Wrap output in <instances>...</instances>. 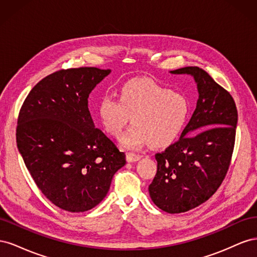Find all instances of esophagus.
I'll return each mask as SVG.
<instances>
[{
  "label": "esophagus",
  "mask_w": 257,
  "mask_h": 257,
  "mask_svg": "<svg viewBox=\"0 0 257 257\" xmlns=\"http://www.w3.org/2000/svg\"><path fill=\"white\" fill-rule=\"evenodd\" d=\"M139 159H141V155L137 154V153H133V152H128L126 154V161L128 163H133V162H136L138 161Z\"/></svg>",
  "instance_id": "obj_1"
}]
</instances>
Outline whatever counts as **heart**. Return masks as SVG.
<instances>
[{"mask_svg": "<svg viewBox=\"0 0 257 257\" xmlns=\"http://www.w3.org/2000/svg\"><path fill=\"white\" fill-rule=\"evenodd\" d=\"M189 115L190 103L183 94L144 78L126 81L118 98L106 94L98 104L99 120L113 137L122 135L132 116L133 125L121 141L126 149L148 143L153 147L172 145L182 134Z\"/></svg>", "mask_w": 257, "mask_h": 257, "instance_id": "heart-1", "label": "heart"}]
</instances>
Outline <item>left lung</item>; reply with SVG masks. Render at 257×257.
<instances>
[{
	"label": "left lung",
	"mask_w": 257,
	"mask_h": 257,
	"mask_svg": "<svg viewBox=\"0 0 257 257\" xmlns=\"http://www.w3.org/2000/svg\"><path fill=\"white\" fill-rule=\"evenodd\" d=\"M172 73L192 75L199 98L180 139L155 154L158 170L149 193L163 211L181 213L204 204L222 184L234 152L238 112L229 92L203 68Z\"/></svg>",
	"instance_id": "obj_1"
}]
</instances>
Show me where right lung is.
<instances>
[{"label":"right lung","instance_id":"right-lung-1","mask_svg":"<svg viewBox=\"0 0 257 257\" xmlns=\"http://www.w3.org/2000/svg\"><path fill=\"white\" fill-rule=\"evenodd\" d=\"M110 69L79 67L46 76L23 102L17 147L37 188L52 204L84 212L104 199L125 153L94 126L88 97Z\"/></svg>","mask_w":257,"mask_h":257}]
</instances>
